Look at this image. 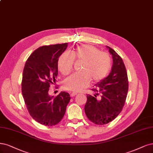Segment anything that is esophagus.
Listing matches in <instances>:
<instances>
[{"instance_id": "esophagus-1", "label": "esophagus", "mask_w": 153, "mask_h": 153, "mask_svg": "<svg viewBox=\"0 0 153 153\" xmlns=\"http://www.w3.org/2000/svg\"><path fill=\"white\" fill-rule=\"evenodd\" d=\"M77 94V93H76V92H71L70 93V96L71 97H74L75 96H76V95Z\"/></svg>"}]
</instances>
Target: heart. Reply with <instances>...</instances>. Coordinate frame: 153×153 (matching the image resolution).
I'll list each match as a JSON object with an SVG mask.
<instances>
[{
  "label": "heart",
  "instance_id": "b5f03b06",
  "mask_svg": "<svg viewBox=\"0 0 153 153\" xmlns=\"http://www.w3.org/2000/svg\"><path fill=\"white\" fill-rule=\"evenodd\" d=\"M73 59L82 62L80 73L73 74L62 83L64 89L71 92H79L87 87L91 81L99 82L107 76L111 67L110 56L101 52L96 47L83 45L78 47L71 54H62L58 60V69L62 75H67L71 71Z\"/></svg>",
  "mask_w": 153,
  "mask_h": 153
}]
</instances>
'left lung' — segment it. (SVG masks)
<instances>
[{
  "mask_svg": "<svg viewBox=\"0 0 153 153\" xmlns=\"http://www.w3.org/2000/svg\"><path fill=\"white\" fill-rule=\"evenodd\" d=\"M113 57L109 75L96 84L94 96L87 95L85 113L96 125H104L117 117L124 106L128 90L127 73L124 62L117 52L106 46Z\"/></svg>",
  "mask_w": 153,
  "mask_h": 153,
  "instance_id": "1",
  "label": "left lung"
}]
</instances>
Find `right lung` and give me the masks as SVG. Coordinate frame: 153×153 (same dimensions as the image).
Instances as JSON below:
<instances>
[{"label":"right lung","mask_w":153,"mask_h":153,"mask_svg":"<svg viewBox=\"0 0 153 153\" xmlns=\"http://www.w3.org/2000/svg\"><path fill=\"white\" fill-rule=\"evenodd\" d=\"M67 47L68 43L40 47L24 67L22 91L26 108L36 122L45 126L61 122L71 99L65 92L56 97L49 94L51 84L56 83L58 74L59 57Z\"/></svg>","instance_id":"1"}]
</instances>
